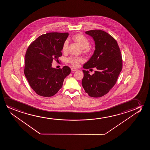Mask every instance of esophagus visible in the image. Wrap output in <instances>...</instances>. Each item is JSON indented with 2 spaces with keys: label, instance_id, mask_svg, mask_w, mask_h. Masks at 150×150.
Segmentation results:
<instances>
[{
  "label": "esophagus",
  "instance_id": "1",
  "mask_svg": "<svg viewBox=\"0 0 150 150\" xmlns=\"http://www.w3.org/2000/svg\"><path fill=\"white\" fill-rule=\"evenodd\" d=\"M71 71H72V72H75V71H76L77 70L76 69H75V68H71Z\"/></svg>",
  "mask_w": 150,
  "mask_h": 150
}]
</instances>
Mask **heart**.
<instances>
[{
	"label": "heart",
	"instance_id": "b5f03b06",
	"mask_svg": "<svg viewBox=\"0 0 150 150\" xmlns=\"http://www.w3.org/2000/svg\"><path fill=\"white\" fill-rule=\"evenodd\" d=\"M72 39L73 41L76 42L81 48L82 53L86 55H88L91 53L92 51V48L90 45V42L88 39L84 35L80 33L76 34L72 36ZM68 45L69 42L67 40H66L64 42L62 47V51L64 53H66L68 51ZM82 62V58L79 57H71L66 59V62L67 63L70 64L74 67H78L79 66V64Z\"/></svg>",
	"mask_w": 150,
	"mask_h": 150
}]
</instances>
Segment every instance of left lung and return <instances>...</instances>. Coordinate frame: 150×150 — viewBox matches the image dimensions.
I'll return each instance as SVG.
<instances>
[{
    "mask_svg": "<svg viewBox=\"0 0 150 150\" xmlns=\"http://www.w3.org/2000/svg\"><path fill=\"white\" fill-rule=\"evenodd\" d=\"M86 33L94 39L95 50L83 68L96 70L92 75L88 71L82 70V86L90 96L100 97L107 94L117 81L122 68L121 52L116 40L105 31L93 30Z\"/></svg>",
    "mask_w": 150,
    "mask_h": 150,
    "instance_id": "left-lung-1",
    "label": "left lung"
}]
</instances>
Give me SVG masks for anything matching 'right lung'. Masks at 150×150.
Segmentation results:
<instances>
[{
  "mask_svg": "<svg viewBox=\"0 0 150 150\" xmlns=\"http://www.w3.org/2000/svg\"><path fill=\"white\" fill-rule=\"evenodd\" d=\"M68 36V33H47L35 39L27 49L24 73L32 88L41 96L56 94L71 73L68 66L59 69L52 67L53 60L58 61L62 56V45Z\"/></svg>",
  "mask_w": 150,
  "mask_h": 150,
  "instance_id": "right-lung-1",
  "label": "right lung"
}]
</instances>
